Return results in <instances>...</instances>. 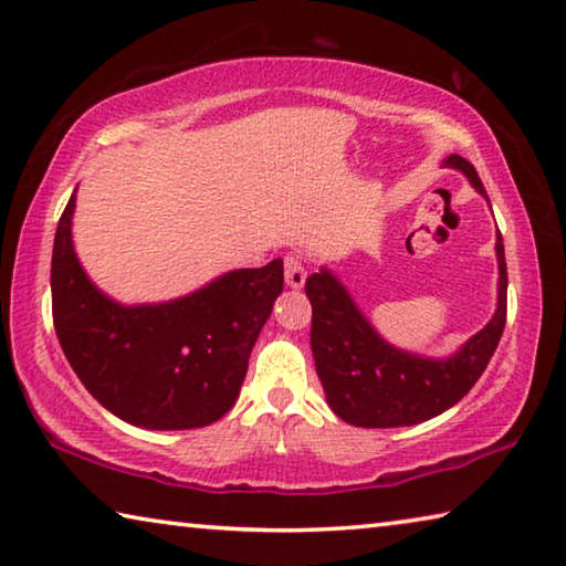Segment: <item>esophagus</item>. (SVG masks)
<instances>
[{
  "instance_id": "34e87169",
  "label": "esophagus",
  "mask_w": 566,
  "mask_h": 566,
  "mask_svg": "<svg viewBox=\"0 0 566 566\" xmlns=\"http://www.w3.org/2000/svg\"><path fill=\"white\" fill-rule=\"evenodd\" d=\"M284 280H286V286H292V290H302L304 286L306 266L300 254H290L284 260Z\"/></svg>"
}]
</instances>
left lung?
I'll use <instances>...</instances> for the list:
<instances>
[{
    "instance_id": "1",
    "label": "left lung",
    "mask_w": 566,
    "mask_h": 566,
    "mask_svg": "<svg viewBox=\"0 0 566 566\" xmlns=\"http://www.w3.org/2000/svg\"><path fill=\"white\" fill-rule=\"evenodd\" d=\"M442 165L462 171L490 202L476 169L464 157L449 155ZM494 249L500 264L494 317L444 359L421 357L389 344L327 266L306 276L314 367L334 415L354 427H411L454 407L476 385L506 322V262L500 232Z\"/></svg>"
}]
</instances>
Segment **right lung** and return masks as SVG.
<instances>
[{"instance_id":"add662e5","label":"right lung","mask_w":566,"mask_h":566,"mask_svg":"<svg viewBox=\"0 0 566 566\" xmlns=\"http://www.w3.org/2000/svg\"><path fill=\"white\" fill-rule=\"evenodd\" d=\"M76 189L52 249V314L66 361L114 417L197 429L234 407L249 354L284 286V264L234 270L159 304H122L94 284L72 242Z\"/></svg>"}]
</instances>
